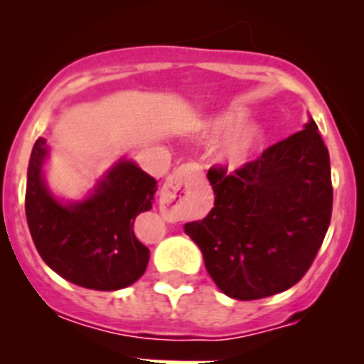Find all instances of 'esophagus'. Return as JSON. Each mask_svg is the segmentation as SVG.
<instances>
[{
	"mask_svg": "<svg viewBox=\"0 0 364 364\" xmlns=\"http://www.w3.org/2000/svg\"><path fill=\"white\" fill-rule=\"evenodd\" d=\"M200 166L195 162L182 164L167 176L160 191V208L166 213H171V204L175 200H184L189 193L200 184Z\"/></svg>",
	"mask_w": 364,
	"mask_h": 364,
	"instance_id": "34e87169",
	"label": "esophagus"
}]
</instances>
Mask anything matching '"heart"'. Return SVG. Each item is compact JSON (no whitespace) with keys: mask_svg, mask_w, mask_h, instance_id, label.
Wrapping results in <instances>:
<instances>
[{"mask_svg":"<svg viewBox=\"0 0 364 364\" xmlns=\"http://www.w3.org/2000/svg\"><path fill=\"white\" fill-rule=\"evenodd\" d=\"M244 112L240 111H230L226 114L218 117L213 124L210 125V134L211 136H222L233 131L237 125L242 122ZM253 142H255V131L246 129L240 131L239 134H235L226 142V146L222 147L220 151V160L228 166H240L246 160L247 153L252 149Z\"/></svg>","mask_w":364,"mask_h":364,"instance_id":"b5f03b06","label":"heart"}]
</instances>
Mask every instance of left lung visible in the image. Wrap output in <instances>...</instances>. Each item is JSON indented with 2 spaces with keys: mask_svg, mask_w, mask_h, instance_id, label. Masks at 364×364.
I'll list each match as a JSON object with an SVG mask.
<instances>
[{
  "mask_svg": "<svg viewBox=\"0 0 364 364\" xmlns=\"http://www.w3.org/2000/svg\"><path fill=\"white\" fill-rule=\"evenodd\" d=\"M215 208L186 224L205 269L226 295L255 301L297 284L332 218L330 154L317 124L262 151L233 173L213 166Z\"/></svg>",
  "mask_w": 364,
  "mask_h": 364,
  "instance_id": "1",
  "label": "left lung"
}]
</instances>
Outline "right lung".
<instances>
[{
	"label": "right lung",
	"mask_w": 364,
	"mask_h": 364,
	"mask_svg": "<svg viewBox=\"0 0 364 364\" xmlns=\"http://www.w3.org/2000/svg\"><path fill=\"white\" fill-rule=\"evenodd\" d=\"M32 147L25 213L41 259L63 279L89 290L112 291L142 277L149 250L134 237V218L151 210L156 180L133 162H120L85 202L63 205L41 178L47 146Z\"/></svg>",
	"instance_id": "right-lung-1"
}]
</instances>
